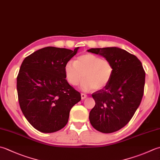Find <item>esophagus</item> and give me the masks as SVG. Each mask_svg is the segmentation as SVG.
<instances>
[{
    "label": "esophagus",
    "instance_id": "1",
    "mask_svg": "<svg viewBox=\"0 0 160 160\" xmlns=\"http://www.w3.org/2000/svg\"><path fill=\"white\" fill-rule=\"evenodd\" d=\"M87 96L85 94V93H81V98H82V100L86 98Z\"/></svg>",
    "mask_w": 160,
    "mask_h": 160
}]
</instances>
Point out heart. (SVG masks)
Wrapping results in <instances>:
<instances>
[{"instance_id": "heart-1", "label": "heart", "mask_w": 160, "mask_h": 160, "mask_svg": "<svg viewBox=\"0 0 160 160\" xmlns=\"http://www.w3.org/2000/svg\"><path fill=\"white\" fill-rule=\"evenodd\" d=\"M114 71L110 61L92 53L80 55L75 62L68 61L64 66L66 78L71 85H78L84 78L81 83L83 90L102 89L111 81Z\"/></svg>"}]
</instances>
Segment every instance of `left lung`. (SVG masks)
<instances>
[{"instance_id":"8db88e82","label":"left lung","mask_w":160,"mask_h":160,"mask_svg":"<svg viewBox=\"0 0 160 160\" xmlns=\"http://www.w3.org/2000/svg\"><path fill=\"white\" fill-rule=\"evenodd\" d=\"M110 61L114 71L104 88L92 93L96 105L89 112V121L96 130L112 133L128 123L142 101L145 71L135 55L117 47L91 48Z\"/></svg>"}]
</instances>
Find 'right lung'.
I'll return each mask as SVG.
<instances>
[{"label": "right lung", "mask_w": 160, "mask_h": 160, "mask_svg": "<svg viewBox=\"0 0 160 160\" xmlns=\"http://www.w3.org/2000/svg\"><path fill=\"white\" fill-rule=\"evenodd\" d=\"M78 48L46 47L22 62L17 81L18 102L28 121L40 132L51 133L63 128L71 109L81 100L64 73L66 63Z\"/></svg>", "instance_id": "right-lung-1"}]
</instances>
